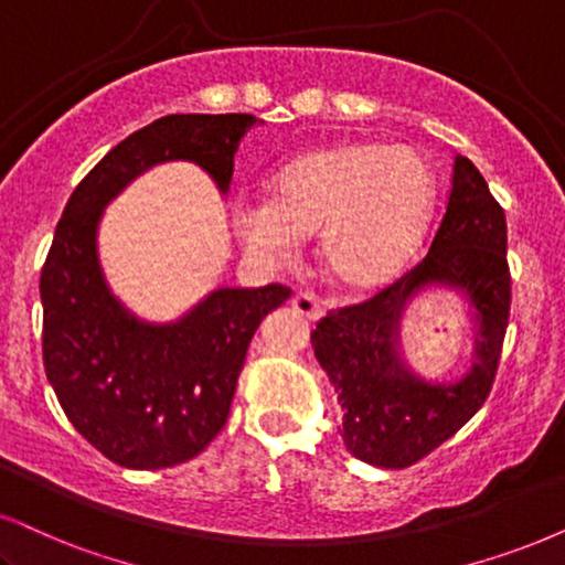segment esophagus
I'll list each match as a JSON object with an SVG mask.
<instances>
[{"label":"esophagus","mask_w":565,"mask_h":565,"mask_svg":"<svg viewBox=\"0 0 565 565\" xmlns=\"http://www.w3.org/2000/svg\"><path fill=\"white\" fill-rule=\"evenodd\" d=\"M291 310L307 320H318L323 316V305H320L312 295H307V291H299V295L291 297Z\"/></svg>","instance_id":"1"}]
</instances>
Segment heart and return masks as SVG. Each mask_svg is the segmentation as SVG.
<instances>
[{
	"mask_svg": "<svg viewBox=\"0 0 565 565\" xmlns=\"http://www.w3.org/2000/svg\"><path fill=\"white\" fill-rule=\"evenodd\" d=\"M435 203L430 161L409 146H333L299 156L274 177L270 198H234L230 218L255 266H284L305 234L349 284H375L402 266Z\"/></svg>",
	"mask_w": 565,
	"mask_h": 565,
	"instance_id": "heart-1",
	"label": "heart"
}]
</instances>
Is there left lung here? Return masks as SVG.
<instances>
[{
    "instance_id": "obj_1",
    "label": "left lung",
    "mask_w": 565,
    "mask_h": 565,
    "mask_svg": "<svg viewBox=\"0 0 565 565\" xmlns=\"http://www.w3.org/2000/svg\"><path fill=\"white\" fill-rule=\"evenodd\" d=\"M433 288L456 290L476 326L473 367L454 382L423 379L403 356L405 310ZM509 310L505 213L475 163L456 156L430 253L367 302L328 312L310 333L344 409L347 451L373 467L404 469L467 425L495 381Z\"/></svg>"
}]
</instances>
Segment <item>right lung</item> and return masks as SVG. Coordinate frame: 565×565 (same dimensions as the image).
I'll use <instances>...</instances> for the list:
<instances>
[{
  "label": "right lung",
  "mask_w": 565,
  "mask_h": 565,
  "mask_svg": "<svg viewBox=\"0 0 565 565\" xmlns=\"http://www.w3.org/2000/svg\"><path fill=\"white\" fill-rule=\"evenodd\" d=\"M255 125L263 119L253 114L156 119L88 171L56 224L41 270L46 377L75 430L119 467H174L216 438L249 339L289 289L221 287L169 323L138 318L104 276V211L127 184L169 161L195 163L226 195L234 153Z\"/></svg>",
  "instance_id": "1"
}]
</instances>
